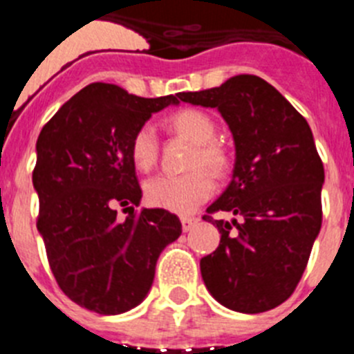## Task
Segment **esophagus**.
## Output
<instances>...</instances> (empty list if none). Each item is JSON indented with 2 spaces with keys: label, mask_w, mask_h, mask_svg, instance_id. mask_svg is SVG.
<instances>
[{
  "label": "esophagus",
  "mask_w": 354,
  "mask_h": 354,
  "mask_svg": "<svg viewBox=\"0 0 354 354\" xmlns=\"http://www.w3.org/2000/svg\"><path fill=\"white\" fill-rule=\"evenodd\" d=\"M180 223H183L184 232H187V230H192V228L198 223V220H196V218H180Z\"/></svg>",
  "instance_id": "esophagus-1"
}]
</instances>
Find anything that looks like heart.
<instances>
[{
	"instance_id": "heart-1",
	"label": "heart",
	"mask_w": 354,
	"mask_h": 354,
	"mask_svg": "<svg viewBox=\"0 0 354 354\" xmlns=\"http://www.w3.org/2000/svg\"><path fill=\"white\" fill-rule=\"evenodd\" d=\"M167 127L174 134L193 143L187 159V174L159 175L145 186V198L152 207L175 214H192L211 198L214 179H221L230 170L232 159L227 147L216 140V122L198 108H183L167 118ZM129 158L134 168L149 174L158 165L159 142L154 127L143 124L134 131L129 142ZM205 170L202 171L201 168ZM209 173L207 174V171Z\"/></svg>"
}]
</instances>
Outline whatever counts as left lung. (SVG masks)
Instances as JSON below:
<instances>
[{
  "label": "left lung",
  "mask_w": 354,
  "mask_h": 354,
  "mask_svg": "<svg viewBox=\"0 0 354 354\" xmlns=\"http://www.w3.org/2000/svg\"><path fill=\"white\" fill-rule=\"evenodd\" d=\"M179 99L220 109L236 142L232 180L202 216L221 234L220 246L200 261L205 287L230 310H271L298 287L323 223L324 167L310 127L252 74ZM220 210L241 220L214 221Z\"/></svg>",
  "instance_id": "obj_1"
}]
</instances>
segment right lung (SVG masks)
Returning <instances> with one entry per match:
<instances>
[{"label":"right lung","mask_w":354,"mask_h":354,"mask_svg":"<svg viewBox=\"0 0 354 354\" xmlns=\"http://www.w3.org/2000/svg\"><path fill=\"white\" fill-rule=\"evenodd\" d=\"M177 97L131 95L117 84L92 83L71 97L37 140L33 186L37 228L49 268L65 296L102 315L138 305L154 280L162 248L183 232L165 209H143L129 158L134 131ZM130 212L118 220V207Z\"/></svg>","instance_id":"1"}]
</instances>
